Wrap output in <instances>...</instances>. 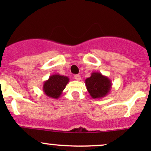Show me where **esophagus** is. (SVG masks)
Masks as SVG:
<instances>
[{
  "mask_svg": "<svg viewBox=\"0 0 151 151\" xmlns=\"http://www.w3.org/2000/svg\"><path fill=\"white\" fill-rule=\"evenodd\" d=\"M74 79H75L77 81H80L81 80L80 75H79V74H76V75H74Z\"/></svg>",
  "mask_w": 151,
  "mask_h": 151,
  "instance_id": "1",
  "label": "esophagus"
}]
</instances>
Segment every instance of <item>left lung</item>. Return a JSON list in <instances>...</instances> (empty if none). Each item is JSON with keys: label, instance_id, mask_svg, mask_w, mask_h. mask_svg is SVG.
I'll list each match as a JSON object with an SVG mask.
<instances>
[{"label": "left lung", "instance_id": "8db88e82", "mask_svg": "<svg viewBox=\"0 0 151 151\" xmlns=\"http://www.w3.org/2000/svg\"><path fill=\"white\" fill-rule=\"evenodd\" d=\"M87 91L91 98L101 99L108 95L111 89V81L100 72H92L91 77L85 79Z\"/></svg>", "mask_w": 151, "mask_h": 151}]
</instances>
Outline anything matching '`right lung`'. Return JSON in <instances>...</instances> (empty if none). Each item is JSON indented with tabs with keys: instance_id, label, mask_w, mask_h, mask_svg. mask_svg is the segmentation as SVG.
<instances>
[{
	"instance_id": "obj_1",
	"label": "right lung",
	"mask_w": 151,
	"mask_h": 151,
	"mask_svg": "<svg viewBox=\"0 0 151 151\" xmlns=\"http://www.w3.org/2000/svg\"><path fill=\"white\" fill-rule=\"evenodd\" d=\"M70 81L67 76L55 74L51 75L43 84L42 90L46 96L52 99H58Z\"/></svg>"
}]
</instances>
